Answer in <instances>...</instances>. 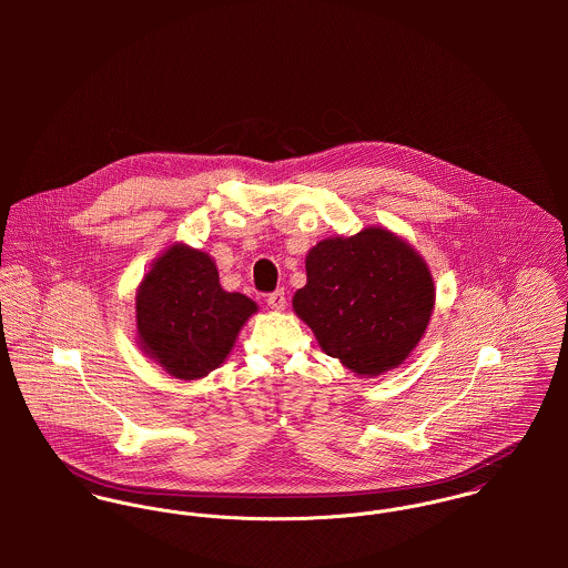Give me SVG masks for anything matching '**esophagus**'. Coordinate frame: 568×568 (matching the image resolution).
Returning a JSON list of instances; mask_svg holds the SVG:
<instances>
[{
    "label": "esophagus",
    "mask_w": 568,
    "mask_h": 568,
    "mask_svg": "<svg viewBox=\"0 0 568 568\" xmlns=\"http://www.w3.org/2000/svg\"><path fill=\"white\" fill-rule=\"evenodd\" d=\"M266 304H268V308H271V311H275V313L284 311V308H286V295H284V291L280 288V291L271 293V295L266 297Z\"/></svg>",
    "instance_id": "esophagus-1"
}]
</instances>
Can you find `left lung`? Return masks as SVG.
Returning <instances> with one entry per match:
<instances>
[{
  "label": "left lung",
  "instance_id": "obj_1",
  "mask_svg": "<svg viewBox=\"0 0 568 568\" xmlns=\"http://www.w3.org/2000/svg\"><path fill=\"white\" fill-rule=\"evenodd\" d=\"M433 308L426 260L381 225L315 244L306 255V286L293 295L295 315L320 347L361 378L403 365Z\"/></svg>",
  "mask_w": 568,
  "mask_h": 568
}]
</instances>
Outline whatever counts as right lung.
I'll use <instances>...</instances> for the list:
<instances>
[{
    "instance_id": "obj_1",
    "label": "right lung",
    "mask_w": 568,
    "mask_h": 568,
    "mask_svg": "<svg viewBox=\"0 0 568 568\" xmlns=\"http://www.w3.org/2000/svg\"><path fill=\"white\" fill-rule=\"evenodd\" d=\"M257 304L221 286L210 253L163 248L135 293L140 349L179 381H199L230 356Z\"/></svg>"
}]
</instances>
